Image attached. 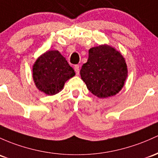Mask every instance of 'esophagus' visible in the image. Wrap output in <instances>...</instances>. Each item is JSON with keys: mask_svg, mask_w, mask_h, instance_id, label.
I'll return each mask as SVG.
<instances>
[{"mask_svg": "<svg viewBox=\"0 0 158 158\" xmlns=\"http://www.w3.org/2000/svg\"><path fill=\"white\" fill-rule=\"evenodd\" d=\"M74 71H75L76 74H79L80 73V66L78 65H74Z\"/></svg>", "mask_w": 158, "mask_h": 158, "instance_id": "1", "label": "esophagus"}]
</instances>
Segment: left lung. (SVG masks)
<instances>
[{
  "mask_svg": "<svg viewBox=\"0 0 158 158\" xmlns=\"http://www.w3.org/2000/svg\"><path fill=\"white\" fill-rule=\"evenodd\" d=\"M87 89L100 99L118 94L124 86L128 70L123 55L114 47L102 44L89 50L87 62L81 69Z\"/></svg>",
  "mask_w": 158,
  "mask_h": 158,
  "instance_id": "left-lung-1",
  "label": "left lung"
}]
</instances>
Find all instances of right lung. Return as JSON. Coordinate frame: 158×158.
<instances>
[{"label":"right lung","mask_w":158,"mask_h":158,"mask_svg":"<svg viewBox=\"0 0 158 158\" xmlns=\"http://www.w3.org/2000/svg\"><path fill=\"white\" fill-rule=\"evenodd\" d=\"M75 75L74 69L58 50H48L36 59L32 66V77L40 92L49 96L63 89L65 83Z\"/></svg>","instance_id":"obj_1"}]
</instances>
